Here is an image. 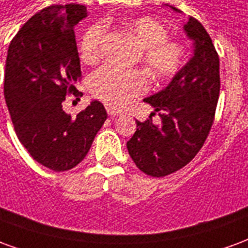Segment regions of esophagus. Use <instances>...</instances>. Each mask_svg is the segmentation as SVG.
Instances as JSON below:
<instances>
[{"label":"esophagus","mask_w":248,"mask_h":248,"mask_svg":"<svg viewBox=\"0 0 248 248\" xmlns=\"http://www.w3.org/2000/svg\"><path fill=\"white\" fill-rule=\"evenodd\" d=\"M108 110V114L110 115V117H118V115H121V111H118V110H115V108H106Z\"/></svg>","instance_id":"34e87169"}]
</instances>
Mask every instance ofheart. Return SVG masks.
Segmentation results:
<instances>
[{
	"label": "heart",
	"instance_id": "obj_1",
	"mask_svg": "<svg viewBox=\"0 0 248 248\" xmlns=\"http://www.w3.org/2000/svg\"><path fill=\"white\" fill-rule=\"evenodd\" d=\"M124 29L140 47V62L156 79H165L175 74L183 61L185 49L177 41L167 40L165 28L153 18L129 21ZM106 28L95 24L85 31L81 41V56L85 62H95L102 54ZM90 92L94 97L110 108H122L130 98L137 97L147 89L145 76L138 70H124L106 65L90 77Z\"/></svg>",
	"mask_w": 248,
	"mask_h": 248
}]
</instances>
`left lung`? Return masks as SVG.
Segmentation results:
<instances>
[{
	"label": "left lung",
	"mask_w": 248,
	"mask_h": 248,
	"mask_svg": "<svg viewBox=\"0 0 248 248\" xmlns=\"http://www.w3.org/2000/svg\"><path fill=\"white\" fill-rule=\"evenodd\" d=\"M170 8L181 13L179 9ZM183 30L194 45L190 61L163 90L143 99L154 111H159L162 124L137 121V131L127 142L131 159L151 177L178 171L197 155L213 126L218 103L219 57L213 41L192 17H188Z\"/></svg>",
	"instance_id": "left-lung-1"
}]
</instances>
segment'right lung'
I'll use <instances>...</instances> for the list:
<instances>
[{"label": "right lung", "mask_w": 248, "mask_h": 248, "mask_svg": "<svg viewBox=\"0 0 248 248\" xmlns=\"http://www.w3.org/2000/svg\"><path fill=\"white\" fill-rule=\"evenodd\" d=\"M87 16L79 3L35 13L9 45L3 94L16 134L33 159L53 171L76 167L108 118L99 101L71 117L62 103L81 77L74 26Z\"/></svg>", "instance_id": "obj_1"}]
</instances>
